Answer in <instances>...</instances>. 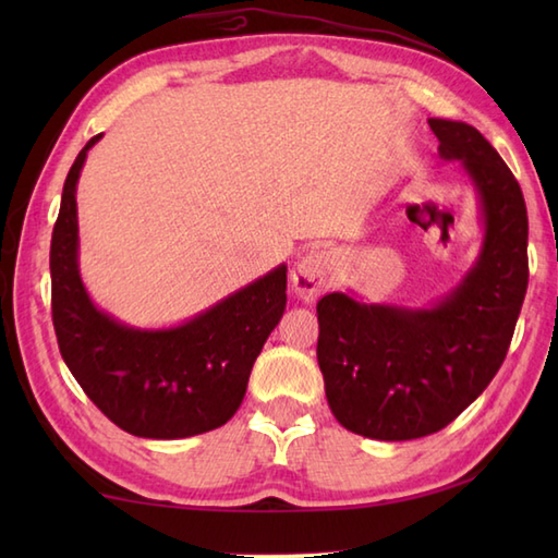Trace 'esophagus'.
<instances>
[{"label":"esophagus","mask_w":558,"mask_h":558,"mask_svg":"<svg viewBox=\"0 0 558 558\" xmlns=\"http://www.w3.org/2000/svg\"><path fill=\"white\" fill-rule=\"evenodd\" d=\"M338 266V256L333 252H326V248H316L310 252L298 266L292 270V288L300 294L302 300L312 302L322 294L330 280H333V272Z\"/></svg>","instance_id":"esophagus-1"}]
</instances>
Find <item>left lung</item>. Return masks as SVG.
Returning <instances> with one entry per match:
<instances>
[{
	"instance_id": "8db88e82",
	"label": "left lung",
	"mask_w": 558,
	"mask_h": 558,
	"mask_svg": "<svg viewBox=\"0 0 558 558\" xmlns=\"http://www.w3.org/2000/svg\"><path fill=\"white\" fill-rule=\"evenodd\" d=\"M438 156L465 165L477 189L484 242L460 286L429 310L318 300V345L330 412L378 438L441 432L499 372L527 290V208L520 184L475 126L429 120Z\"/></svg>"
}]
</instances>
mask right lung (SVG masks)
Masks as SVG:
<instances>
[{
    "label": "right lung",
    "instance_id": "add662e5",
    "mask_svg": "<svg viewBox=\"0 0 558 558\" xmlns=\"http://www.w3.org/2000/svg\"><path fill=\"white\" fill-rule=\"evenodd\" d=\"M93 136L66 174L52 230V324L59 352L98 410L144 438H186L228 422L248 374L288 302L282 264L192 322L162 330L129 328L90 302L78 276L76 182Z\"/></svg>",
    "mask_w": 558,
    "mask_h": 558
}]
</instances>
